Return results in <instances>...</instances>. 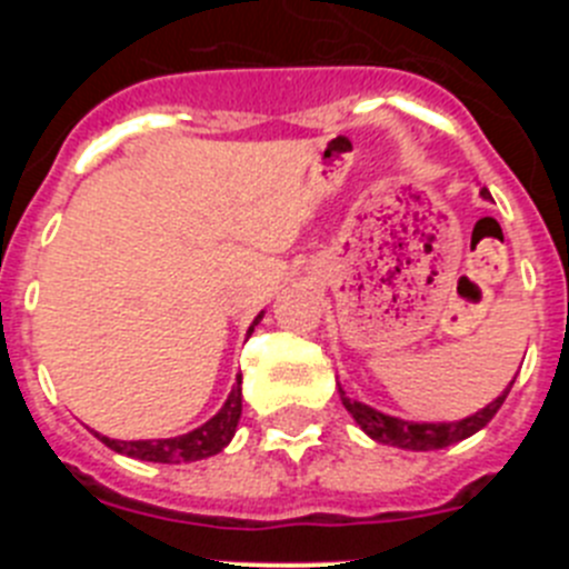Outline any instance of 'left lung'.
<instances>
[{
  "mask_svg": "<svg viewBox=\"0 0 569 569\" xmlns=\"http://www.w3.org/2000/svg\"><path fill=\"white\" fill-rule=\"evenodd\" d=\"M481 196L490 199V190L481 188ZM512 381L507 385V390L499 396V399L490 401L487 407H481L479 413L467 416V419L461 421H405V419H396V416L379 413V410L361 405V401L356 399H347L341 387H339V396H341V405L347 407V413L353 416L356 425H359L373 441L401 447V450H441V447L456 445V441L467 439V436L472 433H479L481 427H487V421L499 413V407L505 405Z\"/></svg>",
  "mask_w": 569,
  "mask_h": 569,
  "instance_id": "obj_1",
  "label": "left lung"
}]
</instances>
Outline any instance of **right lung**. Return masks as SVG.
<instances>
[{
  "instance_id": "add662e5",
  "label": "right lung",
  "mask_w": 569,
  "mask_h": 569,
  "mask_svg": "<svg viewBox=\"0 0 569 569\" xmlns=\"http://www.w3.org/2000/svg\"><path fill=\"white\" fill-rule=\"evenodd\" d=\"M261 316L264 313L256 316L248 333H253V328L261 321ZM239 419H241V376L236 379V387L230 390L222 410H219L210 421H204L202 427L190 430V433L173 436V439H144V441H119V439H108V436H99V439H102L110 450L130 456V459L156 461V465H179V461H199V459H208V456L222 453L224 447L230 445V439H233Z\"/></svg>"
}]
</instances>
